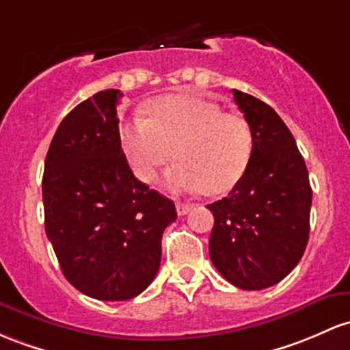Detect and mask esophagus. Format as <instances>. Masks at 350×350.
<instances>
[{
  "instance_id": "esophagus-1",
  "label": "esophagus",
  "mask_w": 350,
  "mask_h": 350,
  "mask_svg": "<svg viewBox=\"0 0 350 350\" xmlns=\"http://www.w3.org/2000/svg\"><path fill=\"white\" fill-rule=\"evenodd\" d=\"M176 209H178L179 216H186V214L193 209V204H187V202H178V204H176Z\"/></svg>"
}]
</instances>
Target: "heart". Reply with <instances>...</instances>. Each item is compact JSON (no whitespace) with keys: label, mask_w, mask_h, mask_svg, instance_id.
Listing matches in <instances>:
<instances>
[{"label":"heart","mask_w":350,"mask_h":350,"mask_svg":"<svg viewBox=\"0 0 350 350\" xmlns=\"http://www.w3.org/2000/svg\"><path fill=\"white\" fill-rule=\"evenodd\" d=\"M122 149L136 178L152 183L174 156L164 184L172 193L216 196L243 179L254 151L251 122L237 111H222L213 99L169 94L146 107V118L119 126Z\"/></svg>","instance_id":"heart-1"}]
</instances>
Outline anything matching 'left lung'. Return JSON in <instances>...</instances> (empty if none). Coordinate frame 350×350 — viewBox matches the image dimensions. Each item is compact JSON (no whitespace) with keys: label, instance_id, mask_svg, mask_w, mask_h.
<instances>
[{"label":"left lung","instance_id":"left-lung-1","mask_svg":"<svg viewBox=\"0 0 350 350\" xmlns=\"http://www.w3.org/2000/svg\"><path fill=\"white\" fill-rule=\"evenodd\" d=\"M251 122L254 151L243 179L213 202L209 256L232 286L259 291L297 266L309 241L312 189L304 157L279 114L260 99L232 90Z\"/></svg>","mask_w":350,"mask_h":350}]
</instances>
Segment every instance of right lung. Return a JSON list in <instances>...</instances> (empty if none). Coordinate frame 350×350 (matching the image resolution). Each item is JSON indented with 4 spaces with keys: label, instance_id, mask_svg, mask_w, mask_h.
I'll return each mask as SVG.
<instances>
[{
    "label": "right lung",
    "instance_id": "add662e5",
    "mask_svg": "<svg viewBox=\"0 0 350 350\" xmlns=\"http://www.w3.org/2000/svg\"><path fill=\"white\" fill-rule=\"evenodd\" d=\"M119 90L79 103L44 161V229L64 278L98 301H128L156 278L174 202L136 179L121 148Z\"/></svg>",
    "mask_w": 350,
    "mask_h": 350
}]
</instances>
